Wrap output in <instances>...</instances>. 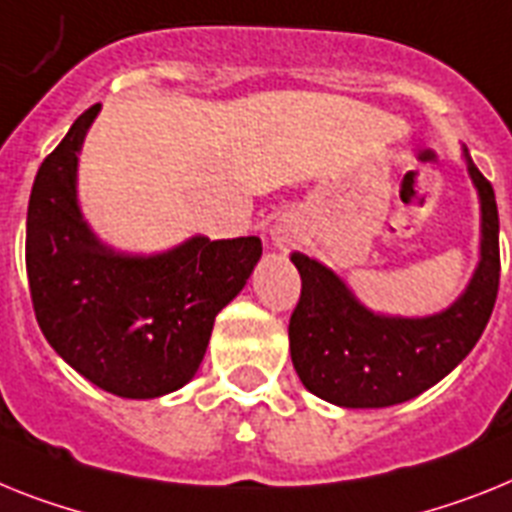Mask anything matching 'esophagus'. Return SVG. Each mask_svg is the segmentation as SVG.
I'll list each match as a JSON object with an SVG mask.
<instances>
[{"label":"esophagus","mask_w":512,"mask_h":512,"mask_svg":"<svg viewBox=\"0 0 512 512\" xmlns=\"http://www.w3.org/2000/svg\"><path fill=\"white\" fill-rule=\"evenodd\" d=\"M270 236H273V244H276V247H281V249L289 247V242H291L289 231L283 229V226H276V229H273V234H270Z\"/></svg>","instance_id":"obj_1"}]
</instances>
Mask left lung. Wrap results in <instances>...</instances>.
Listing matches in <instances>:
<instances>
[{
    "label": "left lung",
    "mask_w": 512,
    "mask_h": 512,
    "mask_svg": "<svg viewBox=\"0 0 512 512\" xmlns=\"http://www.w3.org/2000/svg\"><path fill=\"white\" fill-rule=\"evenodd\" d=\"M482 208L479 265L448 309L427 317L380 315L364 307L338 273L294 252L302 296L289 322L291 362L309 393L343 409H385L411 401L450 375L474 349L500 286V218L492 184L463 148Z\"/></svg>",
    "instance_id": "1"
}]
</instances>
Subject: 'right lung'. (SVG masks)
<instances>
[{
	"instance_id": "add662e5",
	"label": "right lung",
	"mask_w": 512,
	"mask_h": 512,
	"mask_svg": "<svg viewBox=\"0 0 512 512\" xmlns=\"http://www.w3.org/2000/svg\"><path fill=\"white\" fill-rule=\"evenodd\" d=\"M98 111L75 119L30 190V299L51 349L85 380L119 398H158L195 377L216 315L244 289L263 244L197 234L158 255L103 244L77 203V156Z\"/></svg>"
}]
</instances>
